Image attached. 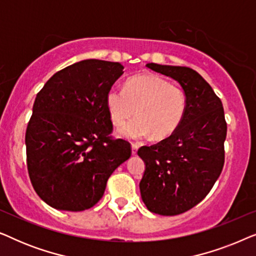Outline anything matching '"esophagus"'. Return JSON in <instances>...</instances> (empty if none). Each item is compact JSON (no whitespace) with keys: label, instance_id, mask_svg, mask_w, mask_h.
<instances>
[{"label":"esophagus","instance_id":"1","mask_svg":"<svg viewBox=\"0 0 256 256\" xmlns=\"http://www.w3.org/2000/svg\"><path fill=\"white\" fill-rule=\"evenodd\" d=\"M138 144H136V143H132V155H135L136 152H138Z\"/></svg>","mask_w":256,"mask_h":256}]
</instances>
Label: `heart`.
Returning <instances> with one entry per match:
<instances>
[{
  "mask_svg": "<svg viewBox=\"0 0 256 256\" xmlns=\"http://www.w3.org/2000/svg\"><path fill=\"white\" fill-rule=\"evenodd\" d=\"M106 106L116 127L124 124L136 110L138 118L120 129L121 136L142 140L152 135L160 140L169 138L180 126L186 112V94L162 76L141 74L129 79L124 90H108Z\"/></svg>",
  "mask_w": 256,
  "mask_h": 256,
  "instance_id": "1",
  "label": "heart"
}]
</instances>
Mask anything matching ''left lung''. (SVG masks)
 Instances as JSON below:
<instances>
[{
    "label": "left lung",
    "instance_id": "8db88e82",
    "mask_svg": "<svg viewBox=\"0 0 256 256\" xmlns=\"http://www.w3.org/2000/svg\"><path fill=\"white\" fill-rule=\"evenodd\" d=\"M146 68L174 79L186 94V112L177 130L138 152L146 163L140 190L146 208L156 214L177 216L199 204L222 174L225 113L222 100L194 70L155 62Z\"/></svg>",
    "mask_w": 256,
    "mask_h": 256
}]
</instances>
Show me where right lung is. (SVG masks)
<instances>
[{
  "mask_svg": "<svg viewBox=\"0 0 256 256\" xmlns=\"http://www.w3.org/2000/svg\"><path fill=\"white\" fill-rule=\"evenodd\" d=\"M120 62L87 59L54 73L37 93L26 132V166L37 194L52 208L84 211L100 200L108 178L132 155L114 138L106 96Z\"/></svg>",
  "mask_w": 256,
  "mask_h": 256,
  "instance_id": "obj_1",
  "label": "right lung"
}]
</instances>
